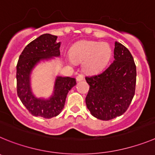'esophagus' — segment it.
Wrapping results in <instances>:
<instances>
[{
  "instance_id": "esophagus-1",
  "label": "esophagus",
  "mask_w": 155,
  "mask_h": 155,
  "mask_svg": "<svg viewBox=\"0 0 155 155\" xmlns=\"http://www.w3.org/2000/svg\"><path fill=\"white\" fill-rule=\"evenodd\" d=\"M84 79V77H83V75H79V76L76 77V80H77V82H80V81L83 80Z\"/></svg>"
}]
</instances>
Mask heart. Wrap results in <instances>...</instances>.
Masks as SVG:
<instances>
[{"instance_id": "heart-1", "label": "heart", "mask_w": 155, "mask_h": 155, "mask_svg": "<svg viewBox=\"0 0 155 155\" xmlns=\"http://www.w3.org/2000/svg\"><path fill=\"white\" fill-rule=\"evenodd\" d=\"M112 48L107 42L83 41L69 49L70 62H83V69L87 73H95L104 69L112 56Z\"/></svg>"}]
</instances>
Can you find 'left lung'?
Returning <instances> with one entry per match:
<instances>
[{"mask_svg": "<svg viewBox=\"0 0 155 155\" xmlns=\"http://www.w3.org/2000/svg\"><path fill=\"white\" fill-rule=\"evenodd\" d=\"M114 60L97 75L86 76L90 90L86 104L90 114L97 119L109 120L127 110L135 93L136 65L129 50L115 41Z\"/></svg>", "mask_w": 155, "mask_h": 155, "instance_id": "8db88e82", "label": "left lung"}]
</instances>
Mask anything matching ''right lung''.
Instances as JSON below:
<instances>
[{
  "mask_svg": "<svg viewBox=\"0 0 155 155\" xmlns=\"http://www.w3.org/2000/svg\"><path fill=\"white\" fill-rule=\"evenodd\" d=\"M57 38L50 34L40 35L25 48L17 65V93L21 101L33 116L47 119L60 114L68 93L76 84L75 78L57 76L51 97L38 98L33 93L31 84L33 69L41 62L60 56L61 42H57Z\"/></svg>",
  "mask_w": 155,
  "mask_h": 155,
  "instance_id": "add662e5",
  "label": "right lung"
}]
</instances>
